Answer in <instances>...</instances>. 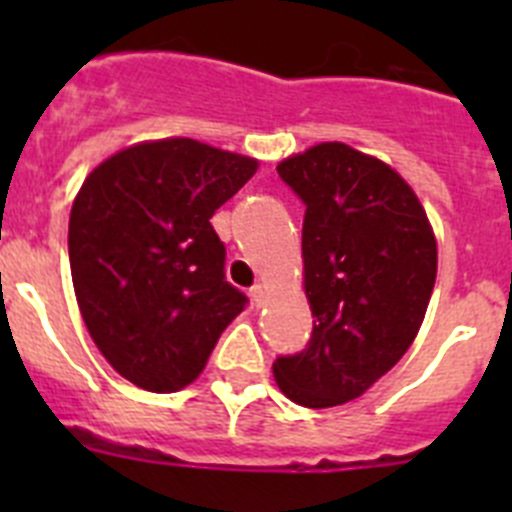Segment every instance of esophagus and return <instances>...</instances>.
<instances>
[{
  "mask_svg": "<svg viewBox=\"0 0 512 512\" xmlns=\"http://www.w3.org/2000/svg\"><path fill=\"white\" fill-rule=\"evenodd\" d=\"M248 295H251L253 305H256V307L264 305V287H261V284H253V287L248 289Z\"/></svg>",
  "mask_w": 512,
  "mask_h": 512,
  "instance_id": "1",
  "label": "esophagus"
}]
</instances>
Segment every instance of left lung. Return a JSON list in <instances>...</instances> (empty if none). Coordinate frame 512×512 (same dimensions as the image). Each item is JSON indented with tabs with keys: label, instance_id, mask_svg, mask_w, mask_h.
<instances>
[{
	"label": "left lung",
	"instance_id": "left-lung-1",
	"mask_svg": "<svg viewBox=\"0 0 512 512\" xmlns=\"http://www.w3.org/2000/svg\"><path fill=\"white\" fill-rule=\"evenodd\" d=\"M305 205L302 259L312 333L277 356L279 390L305 408L364 395L418 336L436 284V238L397 171L343 143L277 166Z\"/></svg>",
	"mask_w": 512,
	"mask_h": 512
}]
</instances>
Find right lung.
I'll return each instance as SVG.
<instances>
[{
  "label": "right lung",
  "mask_w": 512,
  "mask_h": 512,
  "mask_svg": "<svg viewBox=\"0 0 512 512\" xmlns=\"http://www.w3.org/2000/svg\"><path fill=\"white\" fill-rule=\"evenodd\" d=\"M256 169L253 158L169 138L115 153L81 184L69 220L76 302L104 359L135 387H187L246 310L210 217Z\"/></svg>",
  "instance_id": "1"
}]
</instances>
